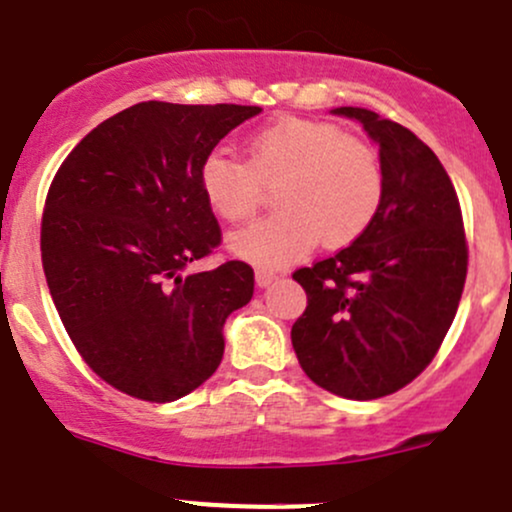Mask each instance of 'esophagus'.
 Listing matches in <instances>:
<instances>
[{
    "label": "esophagus",
    "mask_w": 512,
    "mask_h": 512,
    "mask_svg": "<svg viewBox=\"0 0 512 512\" xmlns=\"http://www.w3.org/2000/svg\"><path fill=\"white\" fill-rule=\"evenodd\" d=\"M276 278H278V273L271 271V268H258V271H256V286L266 288V286H271Z\"/></svg>",
    "instance_id": "obj_1"
}]
</instances>
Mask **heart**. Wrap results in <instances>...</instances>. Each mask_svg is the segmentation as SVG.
<instances>
[{"label":"heart","instance_id":"obj_1","mask_svg":"<svg viewBox=\"0 0 512 512\" xmlns=\"http://www.w3.org/2000/svg\"><path fill=\"white\" fill-rule=\"evenodd\" d=\"M249 161L211 151L199 169L206 204L239 224L261 206V184H276L268 219L229 239L231 254L261 268L306 256L321 239L328 249L361 239L386 191L381 159L366 141L326 121L278 119L246 141Z\"/></svg>","mask_w":512,"mask_h":512}]
</instances>
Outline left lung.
<instances>
[{"label":"left lung","mask_w":512,"mask_h":512,"mask_svg":"<svg viewBox=\"0 0 512 512\" xmlns=\"http://www.w3.org/2000/svg\"><path fill=\"white\" fill-rule=\"evenodd\" d=\"M333 114L376 141L386 191L361 239L293 273L308 306L291 343L316 386L373 401L433 361L458 311L468 246L450 176L413 131L361 106Z\"/></svg>","instance_id":"left-lung-1"}]
</instances>
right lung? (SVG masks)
I'll use <instances>...</instances> for the list:
<instances>
[{"label":"right lung","instance_id":"1","mask_svg":"<svg viewBox=\"0 0 512 512\" xmlns=\"http://www.w3.org/2000/svg\"><path fill=\"white\" fill-rule=\"evenodd\" d=\"M258 111L141 101L91 129L49 186V293L91 371L126 396L169 403L209 381L226 318L254 296L249 263H194L221 244L201 161Z\"/></svg>","mask_w":512,"mask_h":512}]
</instances>
